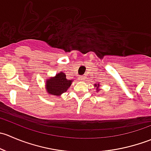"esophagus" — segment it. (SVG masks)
Instances as JSON below:
<instances>
[{
	"label": "esophagus",
	"instance_id": "1",
	"mask_svg": "<svg viewBox=\"0 0 151 151\" xmlns=\"http://www.w3.org/2000/svg\"><path fill=\"white\" fill-rule=\"evenodd\" d=\"M85 78V76H81V77H80V80H84Z\"/></svg>",
	"mask_w": 151,
	"mask_h": 151
}]
</instances>
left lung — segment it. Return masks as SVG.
<instances>
[{"label":"left lung","mask_w":151,"mask_h":151,"mask_svg":"<svg viewBox=\"0 0 151 151\" xmlns=\"http://www.w3.org/2000/svg\"><path fill=\"white\" fill-rule=\"evenodd\" d=\"M96 85H95V86H96ZM98 87H99V85H98ZM97 91H98V90H97Z\"/></svg>","instance_id":"obj_1"}]
</instances>
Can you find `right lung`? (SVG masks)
Listing matches in <instances>:
<instances>
[{"instance_id":"obj_1","label":"right lung","mask_w":151,"mask_h":151,"mask_svg":"<svg viewBox=\"0 0 151 151\" xmlns=\"http://www.w3.org/2000/svg\"><path fill=\"white\" fill-rule=\"evenodd\" d=\"M46 83L47 92L51 95L58 96L68 90L71 86V80H67L66 74L60 72L53 78L47 80Z\"/></svg>"}]
</instances>
